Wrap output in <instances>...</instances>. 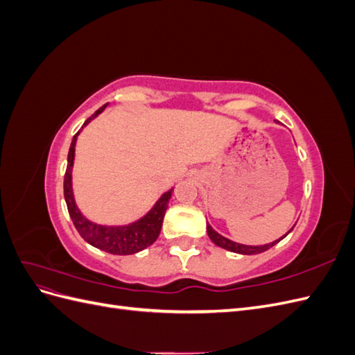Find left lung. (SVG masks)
I'll use <instances>...</instances> for the list:
<instances>
[{
  "mask_svg": "<svg viewBox=\"0 0 355 355\" xmlns=\"http://www.w3.org/2000/svg\"><path fill=\"white\" fill-rule=\"evenodd\" d=\"M290 231H292V230H290ZM290 231H288V232H290ZM288 232H287V234H288ZM207 234H209L210 240H211L214 244H216V245L222 247V249H225V250H230V252H234V253H240V254H257V253L266 252L268 249H271L272 245H275L278 241L283 240V237H282L280 240H277V241L270 243V244H263V245H244V244L234 243V241H231V240H228V239L222 237V235L218 234L216 231H214L209 223H207ZM287 234H286V235H287ZM286 235H284V237H286Z\"/></svg>",
  "mask_w": 355,
  "mask_h": 355,
  "instance_id": "8db88e82",
  "label": "left lung"
}]
</instances>
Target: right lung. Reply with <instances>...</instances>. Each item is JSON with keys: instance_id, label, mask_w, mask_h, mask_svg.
Segmentation results:
<instances>
[{"instance_id": "1", "label": "right lung", "mask_w": 355, "mask_h": 355, "mask_svg": "<svg viewBox=\"0 0 355 355\" xmlns=\"http://www.w3.org/2000/svg\"><path fill=\"white\" fill-rule=\"evenodd\" d=\"M105 108L106 105H103L102 108H99L90 118H87L84 125H87L93 118L98 116ZM78 133L73 136L71 142V148L68 153V166L65 171V179H63V194H65V201L68 206L69 216L73 222V227L77 228L78 234L89 244L112 254H133L146 249L148 245H151L158 239L161 227H163L167 204L171 197V189L166 192V194H163V197L157 201L153 210L149 211L146 216L132 225H127V227H102V225H96L87 220L83 216L78 207L75 206L71 182L75 142H77Z\"/></svg>"}]
</instances>
